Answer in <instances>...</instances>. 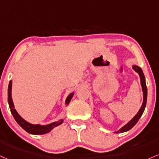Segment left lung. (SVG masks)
<instances>
[{"label": "left lung", "instance_id": "1", "mask_svg": "<svg viewBox=\"0 0 159 159\" xmlns=\"http://www.w3.org/2000/svg\"><path fill=\"white\" fill-rule=\"evenodd\" d=\"M133 68L135 71L137 72L139 74V75L140 76V80H141V85H142V91H143V103L142 107H140L139 111V112L137 113V114L131 120L129 121L127 124L125 125L124 127H122L120 130L116 131V134H119V133H124L126 132V131L130 130L138 122L139 119H140V117L142 116V113H144V109H145L146 107V104H147V97H148V89H147L146 86V82H145V77H144V73H143L142 68L139 67L137 66H133Z\"/></svg>", "mask_w": 159, "mask_h": 159}]
</instances>
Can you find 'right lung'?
I'll return each instance as SVG.
<instances>
[{
  "instance_id": "1",
  "label": "right lung",
  "mask_w": 159,
  "mask_h": 159,
  "mask_svg": "<svg viewBox=\"0 0 159 159\" xmlns=\"http://www.w3.org/2000/svg\"><path fill=\"white\" fill-rule=\"evenodd\" d=\"M11 85H12V82L10 81L9 84V87H8V102H9V108H10L11 113L12 114L13 117L15 118V121L18 123V125L22 127L23 129L28 132L29 134H35V135H41V134H47V133L50 132L51 130H52L53 128L58 126V125H61L62 123V119H60L58 121H56V122H53L52 124L47 125H32L30 124V123L27 122L26 121H25L22 117L20 116L16 110L15 109V107H14V104L12 102V99H11ZM74 96V93H70L68 95L66 101V104L68 105L70 102V101L71 100L72 97Z\"/></svg>"
}]
</instances>
